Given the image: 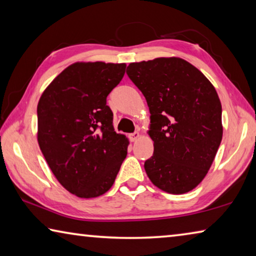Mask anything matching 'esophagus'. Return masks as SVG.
Returning a JSON list of instances; mask_svg holds the SVG:
<instances>
[{
  "label": "esophagus",
  "mask_w": 256,
  "mask_h": 256,
  "mask_svg": "<svg viewBox=\"0 0 256 256\" xmlns=\"http://www.w3.org/2000/svg\"><path fill=\"white\" fill-rule=\"evenodd\" d=\"M138 138H140V134H138V131L130 134V138H131V141H133V142H136Z\"/></svg>",
  "instance_id": "1"
}]
</instances>
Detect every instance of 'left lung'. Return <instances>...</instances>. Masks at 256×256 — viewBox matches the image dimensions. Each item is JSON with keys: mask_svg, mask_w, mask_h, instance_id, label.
<instances>
[{"mask_svg": "<svg viewBox=\"0 0 256 256\" xmlns=\"http://www.w3.org/2000/svg\"><path fill=\"white\" fill-rule=\"evenodd\" d=\"M126 74L144 94L151 114L154 149L144 162L146 175L170 194L196 188L222 138V104L214 86L177 58L131 63Z\"/></svg>", "mask_w": 256, "mask_h": 256, "instance_id": "left-lung-1", "label": "left lung"}]
</instances>
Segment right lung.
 Returning <instances> with one entry per match:
<instances>
[{
    "label": "right lung",
    "instance_id": "add662e5",
    "mask_svg": "<svg viewBox=\"0 0 256 256\" xmlns=\"http://www.w3.org/2000/svg\"><path fill=\"white\" fill-rule=\"evenodd\" d=\"M125 68L104 62L72 64L38 102L42 152L60 183L79 198L106 193L128 154V138L114 131L106 104Z\"/></svg>",
    "mask_w": 256,
    "mask_h": 256
}]
</instances>
